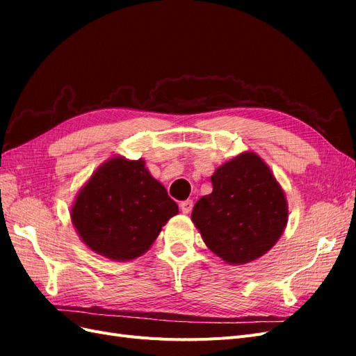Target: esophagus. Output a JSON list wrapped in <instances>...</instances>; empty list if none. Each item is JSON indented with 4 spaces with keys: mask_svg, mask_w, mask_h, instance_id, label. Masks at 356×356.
Returning a JSON list of instances; mask_svg holds the SVG:
<instances>
[{
    "mask_svg": "<svg viewBox=\"0 0 356 356\" xmlns=\"http://www.w3.org/2000/svg\"><path fill=\"white\" fill-rule=\"evenodd\" d=\"M179 208H181V211L184 212V213L191 212V209H193V200H184V202H181Z\"/></svg>",
    "mask_w": 356,
    "mask_h": 356,
    "instance_id": "1",
    "label": "esophagus"
}]
</instances>
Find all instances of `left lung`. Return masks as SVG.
<instances>
[{
    "mask_svg": "<svg viewBox=\"0 0 356 356\" xmlns=\"http://www.w3.org/2000/svg\"><path fill=\"white\" fill-rule=\"evenodd\" d=\"M212 193L200 197L191 221L203 242L232 266L248 264L270 251L288 222V202L266 161L245 152L211 177Z\"/></svg>",
    "mask_w": 356,
    "mask_h": 356,
    "instance_id": "obj_1",
    "label": "left lung"
}]
</instances>
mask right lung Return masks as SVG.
I'll list each match as a JSON object with an SVG mask.
<instances>
[{
  "mask_svg": "<svg viewBox=\"0 0 356 356\" xmlns=\"http://www.w3.org/2000/svg\"><path fill=\"white\" fill-rule=\"evenodd\" d=\"M178 204L152 177L145 160L114 156L93 172L71 207L83 243L114 261L145 254Z\"/></svg>",
  "mask_w": 356,
  "mask_h": 356,
  "instance_id": "1",
  "label": "right lung"
}]
</instances>
